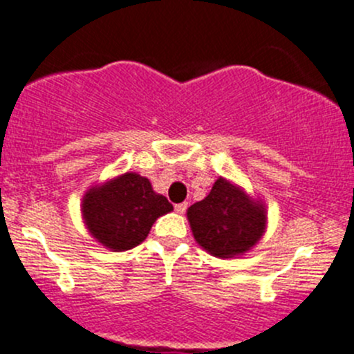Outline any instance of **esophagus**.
I'll return each mask as SVG.
<instances>
[{
  "mask_svg": "<svg viewBox=\"0 0 354 354\" xmlns=\"http://www.w3.org/2000/svg\"><path fill=\"white\" fill-rule=\"evenodd\" d=\"M185 209H187V203H178V205H176V212L178 215L185 213Z\"/></svg>",
  "mask_w": 354,
  "mask_h": 354,
  "instance_id": "1",
  "label": "esophagus"
}]
</instances>
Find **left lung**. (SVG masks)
I'll use <instances>...</instances> for the list:
<instances>
[{
	"instance_id": "left-lung-1",
	"label": "left lung",
	"mask_w": 354,
	"mask_h": 354,
	"mask_svg": "<svg viewBox=\"0 0 354 354\" xmlns=\"http://www.w3.org/2000/svg\"><path fill=\"white\" fill-rule=\"evenodd\" d=\"M187 222L206 253L220 260L239 258L265 236L267 206L243 185L218 177L205 199L189 206Z\"/></svg>"
}]
</instances>
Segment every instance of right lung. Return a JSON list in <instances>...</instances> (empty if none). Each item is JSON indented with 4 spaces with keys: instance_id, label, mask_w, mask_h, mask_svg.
Listing matches in <instances>:
<instances>
[{
    "instance_id": "1",
    "label": "right lung",
    "mask_w": 354,
    "mask_h": 354,
    "mask_svg": "<svg viewBox=\"0 0 354 354\" xmlns=\"http://www.w3.org/2000/svg\"><path fill=\"white\" fill-rule=\"evenodd\" d=\"M172 209L165 196L153 191L149 178L136 172L91 185L80 205L87 232L115 253L139 246L156 218Z\"/></svg>"
}]
</instances>
